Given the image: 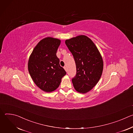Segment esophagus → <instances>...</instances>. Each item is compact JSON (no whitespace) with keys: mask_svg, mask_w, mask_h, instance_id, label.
I'll use <instances>...</instances> for the list:
<instances>
[{"mask_svg":"<svg viewBox=\"0 0 133 133\" xmlns=\"http://www.w3.org/2000/svg\"><path fill=\"white\" fill-rule=\"evenodd\" d=\"M64 69H65L66 71H67V67H66V66H65V67H64Z\"/></svg>","mask_w":133,"mask_h":133,"instance_id":"1","label":"esophagus"}]
</instances>
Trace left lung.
I'll use <instances>...</instances> for the list:
<instances>
[{"label":"left lung","mask_w":133,"mask_h":133,"mask_svg":"<svg viewBox=\"0 0 133 133\" xmlns=\"http://www.w3.org/2000/svg\"><path fill=\"white\" fill-rule=\"evenodd\" d=\"M65 44L76 66V75L72 79L74 88L80 93H87L101 77L104 66L101 54L94 42L85 35L66 39Z\"/></svg>","instance_id":"left-lung-1"}]
</instances>
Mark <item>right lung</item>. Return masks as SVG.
Returning <instances> with one entry per match:
<instances>
[{
	"instance_id": "1",
	"label": "right lung",
	"mask_w": 133,
	"mask_h": 133,
	"mask_svg": "<svg viewBox=\"0 0 133 133\" xmlns=\"http://www.w3.org/2000/svg\"><path fill=\"white\" fill-rule=\"evenodd\" d=\"M61 43L60 39L55 38H45L35 47L28 59V69L32 81L47 92L57 88L66 74L56 56Z\"/></svg>"
}]
</instances>
